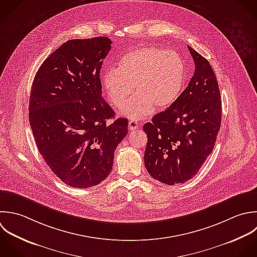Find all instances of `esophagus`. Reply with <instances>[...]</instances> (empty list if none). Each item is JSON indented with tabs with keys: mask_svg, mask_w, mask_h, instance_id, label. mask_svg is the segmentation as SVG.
Segmentation results:
<instances>
[{
	"mask_svg": "<svg viewBox=\"0 0 257 257\" xmlns=\"http://www.w3.org/2000/svg\"><path fill=\"white\" fill-rule=\"evenodd\" d=\"M139 127V123L136 121V120H130L129 121V123H128V128H129V130H135V129H137Z\"/></svg>",
	"mask_w": 257,
	"mask_h": 257,
	"instance_id": "1",
	"label": "esophagus"
}]
</instances>
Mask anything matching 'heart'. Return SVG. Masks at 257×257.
I'll list each match as a JSON object with an SVG mask.
<instances>
[{"mask_svg":"<svg viewBox=\"0 0 257 257\" xmlns=\"http://www.w3.org/2000/svg\"><path fill=\"white\" fill-rule=\"evenodd\" d=\"M186 79L182 58L172 50L141 47L124 54L118 69L103 74V84L111 104L121 109L132 96L122 114L140 119L150 114L153 106L163 109L179 97Z\"/></svg>","mask_w":257,"mask_h":257,"instance_id":"obj_1","label":"heart"}]
</instances>
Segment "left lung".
Segmentation results:
<instances>
[{
    "mask_svg": "<svg viewBox=\"0 0 257 257\" xmlns=\"http://www.w3.org/2000/svg\"><path fill=\"white\" fill-rule=\"evenodd\" d=\"M195 64L186 89L143 130L147 135L144 163L155 180L167 185L194 177L213 151L221 124V99L209 62L188 47Z\"/></svg>",
    "mask_w": 257,
    "mask_h": 257,
    "instance_id": "obj_1",
    "label": "left lung"
}]
</instances>
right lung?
I'll return each instance as SVG.
<instances>
[{
  "mask_svg": "<svg viewBox=\"0 0 257 257\" xmlns=\"http://www.w3.org/2000/svg\"><path fill=\"white\" fill-rule=\"evenodd\" d=\"M107 37L69 40L41 65L34 78L29 122L47 165L75 188L98 185L110 174L128 120L102 97L100 71L111 49Z\"/></svg>",
  "mask_w": 257,
  "mask_h": 257,
  "instance_id": "add662e5",
  "label": "right lung"
}]
</instances>
